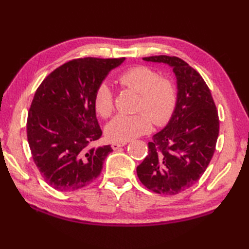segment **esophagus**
Wrapping results in <instances>:
<instances>
[{
  "instance_id": "obj_1",
  "label": "esophagus",
  "mask_w": 249,
  "mask_h": 249,
  "mask_svg": "<svg viewBox=\"0 0 249 249\" xmlns=\"http://www.w3.org/2000/svg\"><path fill=\"white\" fill-rule=\"evenodd\" d=\"M126 145V142H112V148L114 149V150H117V149H119L120 147H124Z\"/></svg>"
}]
</instances>
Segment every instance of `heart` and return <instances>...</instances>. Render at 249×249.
I'll list each match as a JSON object with an SVG mask.
<instances>
[{"label":"heart","mask_w":249,"mask_h":249,"mask_svg":"<svg viewBox=\"0 0 249 249\" xmlns=\"http://www.w3.org/2000/svg\"><path fill=\"white\" fill-rule=\"evenodd\" d=\"M116 82L120 86L139 92L134 115H118L106 129L108 139L126 142L150 132L152 121L158 125L166 124L177 103V90L171 80L161 78L157 71L146 66H135L121 72ZM96 112L107 118L114 110V93L107 83L98 86L95 93Z\"/></svg>","instance_id":"obj_1"}]
</instances>
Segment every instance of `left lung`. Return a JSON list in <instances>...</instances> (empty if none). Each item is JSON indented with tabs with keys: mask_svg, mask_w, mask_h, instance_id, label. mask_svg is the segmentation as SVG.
Returning a JSON list of instances; mask_svg holds the SVG:
<instances>
[{
	"mask_svg": "<svg viewBox=\"0 0 249 249\" xmlns=\"http://www.w3.org/2000/svg\"><path fill=\"white\" fill-rule=\"evenodd\" d=\"M142 59L173 68L178 92L168 124L148 142V156L136 173L148 190L176 195L195 184L206 171L218 137V114L206 82L184 60L167 55Z\"/></svg>",
	"mask_w": 249,
	"mask_h": 249,
	"instance_id": "1",
	"label": "left lung"
}]
</instances>
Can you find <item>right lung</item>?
<instances>
[{
	"mask_svg": "<svg viewBox=\"0 0 249 249\" xmlns=\"http://www.w3.org/2000/svg\"><path fill=\"white\" fill-rule=\"evenodd\" d=\"M121 58L85 57L55 69L37 88L27 115L32 157L42 178L60 192L80 190L100 175L113 151L90 147L102 135L96 117L95 93Z\"/></svg>",
	"mask_w": 249,
	"mask_h": 249,
	"instance_id": "add662e5",
	"label": "right lung"
}]
</instances>
